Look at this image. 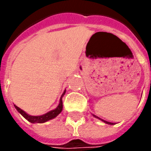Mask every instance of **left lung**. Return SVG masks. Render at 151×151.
Instances as JSON below:
<instances>
[{
	"label": "left lung",
	"mask_w": 151,
	"mask_h": 151,
	"mask_svg": "<svg viewBox=\"0 0 151 151\" xmlns=\"http://www.w3.org/2000/svg\"><path fill=\"white\" fill-rule=\"evenodd\" d=\"M94 117H96L95 115H94ZM96 118H97V117H96ZM101 120H102V119H101ZM104 123H106V124H114L113 123H110V122H107V121H104V120H102Z\"/></svg>",
	"instance_id": "8db88e82"
}]
</instances>
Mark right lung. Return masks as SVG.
I'll return each instance as SVG.
<instances>
[{"label":"right lung","instance_id":"1","mask_svg":"<svg viewBox=\"0 0 151 151\" xmlns=\"http://www.w3.org/2000/svg\"><path fill=\"white\" fill-rule=\"evenodd\" d=\"M65 91H64V93L62 94V96H61L60 97V104H59L58 107L55 108V110H52V111H50L49 113H45V114L41 115V116H30V115H28L27 113H25L23 110H22L21 108H19L18 107H17L16 105H14V106L15 107H16V109H17V111H18V112L27 119V121H29L30 123H32V124H35V123L42 124V123H44V122H46V121H48V120L54 119V118H55L57 115H59V114L61 113L62 108H63L62 97L65 95Z\"/></svg>","mask_w":151,"mask_h":151}]
</instances>
